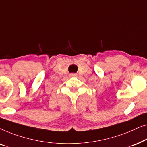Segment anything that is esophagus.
<instances>
[{
    "instance_id": "1",
    "label": "esophagus",
    "mask_w": 147,
    "mask_h": 147,
    "mask_svg": "<svg viewBox=\"0 0 147 147\" xmlns=\"http://www.w3.org/2000/svg\"><path fill=\"white\" fill-rule=\"evenodd\" d=\"M77 76V74H71L69 75V76H71V77H74V76Z\"/></svg>"
}]
</instances>
